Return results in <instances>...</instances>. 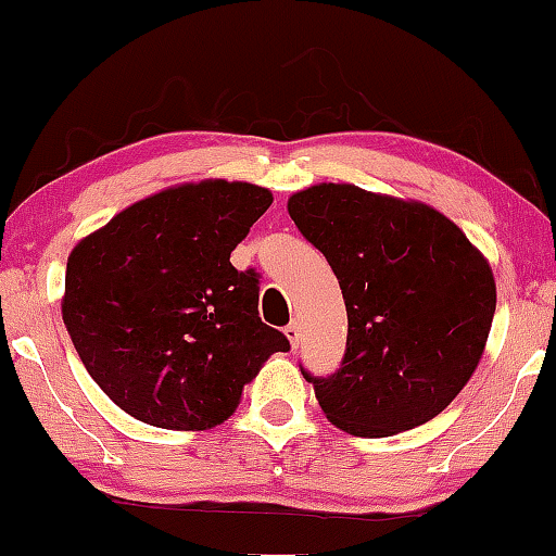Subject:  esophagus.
<instances>
[{"label": "esophagus", "mask_w": 556, "mask_h": 556, "mask_svg": "<svg viewBox=\"0 0 556 556\" xmlns=\"http://www.w3.org/2000/svg\"><path fill=\"white\" fill-rule=\"evenodd\" d=\"M283 333H286V339L291 341V346H299V339H302V328H299V323L294 320V323H289V326L283 328Z\"/></svg>", "instance_id": "34e87169"}]
</instances>
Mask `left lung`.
Here are the masks:
<instances>
[{
	"instance_id": "8db88e82",
	"label": "left lung",
	"mask_w": 556,
	"mask_h": 556,
	"mask_svg": "<svg viewBox=\"0 0 556 556\" xmlns=\"http://www.w3.org/2000/svg\"><path fill=\"white\" fill-rule=\"evenodd\" d=\"M289 215L326 254L346 304V354L328 378H304L336 428L365 439L444 413L476 372L496 309L489 260L415 199L317 184Z\"/></svg>"
}]
</instances>
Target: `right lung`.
<instances>
[{"label": "right lung", "mask_w": 556, "mask_h": 556, "mask_svg": "<svg viewBox=\"0 0 556 556\" xmlns=\"http://www.w3.org/2000/svg\"><path fill=\"white\" fill-rule=\"evenodd\" d=\"M273 204L244 180L180 184L130 204L67 257L62 320L80 362L123 413L207 430L289 339L260 320V276L230 252Z\"/></svg>", "instance_id": "add662e5"}]
</instances>
